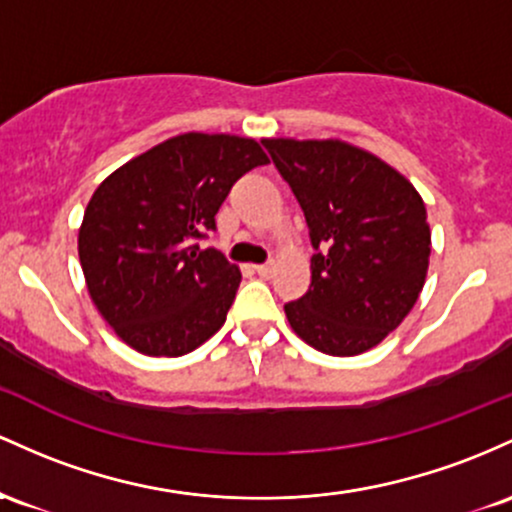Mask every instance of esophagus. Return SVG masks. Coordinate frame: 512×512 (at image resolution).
Segmentation results:
<instances>
[{
	"label": "esophagus",
	"instance_id": "esophagus-1",
	"mask_svg": "<svg viewBox=\"0 0 512 512\" xmlns=\"http://www.w3.org/2000/svg\"><path fill=\"white\" fill-rule=\"evenodd\" d=\"M254 271L261 275V278H271V275L275 273V266L273 263H261V266H254Z\"/></svg>",
	"mask_w": 512,
	"mask_h": 512
}]
</instances>
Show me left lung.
Returning <instances> with one entry per match:
<instances>
[{
  "mask_svg": "<svg viewBox=\"0 0 512 512\" xmlns=\"http://www.w3.org/2000/svg\"><path fill=\"white\" fill-rule=\"evenodd\" d=\"M309 227L312 285L285 304L292 331L326 355L375 348L411 312L430 258L423 198L406 176L343 140H263Z\"/></svg>",
  "mask_w": 512,
  "mask_h": 512,
  "instance_id": "obj_1",
  "label": "left lung"
}]
</instances>
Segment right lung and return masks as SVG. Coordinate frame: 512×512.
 Instances as JSON below:
<instances>
[{"instance_id": "1", "label": "right lung", "mask_w": 512, "mask_h": 512, "mask_svg": "<svg viewBox=\"0 0 512 512\" xmlns=\"http://www.w3.org/2000/svg\"><path fill=\"white\" fill-rule=\"evenodd\" d=\"M268 164L251 137L186 132L113 171L91 195L79 261L91 302L120 341L179 358L225 324L241 273L200 249L227 193Z\"/></svg>"}]
</instances>
